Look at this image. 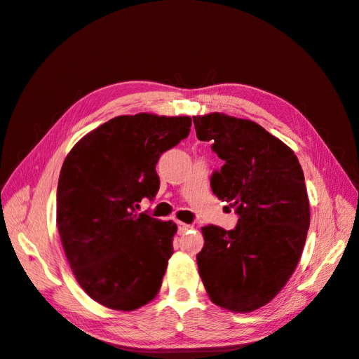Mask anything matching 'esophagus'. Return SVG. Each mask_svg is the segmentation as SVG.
Masks as SVG:
<instances>
[{
    "mask_svg": "<svg viewBox=\"0 0 359 359\" xmlns=\"http://www.w3.org/2000/svg\"><path fill=\"white\" fill-rule=\"evenodd\" d=\"M189 229H191V226H190V224H187V223H182V222H178V231H180V233L187 232Z\"/></svg>",
    "mask_w": 359,
    "mask_h": 359,
    "instance_id": "esophagus-1",
    "label": "esophagus"
}]
</instances>
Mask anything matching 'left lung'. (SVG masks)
Here are the masks:
<instances>
[{
    "mask_svg": "<svg viewBox=\"0 0 359 359\" xmlns=\"http://www.w3.org/2000/svg\"><path fill=\"white\" fill-rule=\"evenodd\" d=\"M199 140L224 165L212 172L211 189L238 215L232 231L202 227L196 260L211 301L231 311L265 306L295 271L310 226V205L299 161L264 127L210 114L193 116Z\"/></svg>",
    "mask_w": 359,
    "mask_h": 359,
    "instance_id": "1",
    "label": "left lung"
}]
</instances>
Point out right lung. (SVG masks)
<instances>
[{"instance_id": "1", "label": "right lung", "mask_w": 359, "mask_h": 359, "mask_svg": "<svg viewBox=\"0 0 359 359\" xmlns=\"http://www.w3.org/2000/svg\"><path fill=\"white\" fill-rule=\"evenodd\" d=\"M190 127V116H116L82 137L62 163L61 243L81 287L104 307L132 311L157 295L177 226L137 208L160 189V156Z\"/></svg>"}]
</instances>
